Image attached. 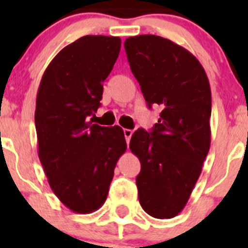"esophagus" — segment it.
<instances>
[{
    "mask_svg": "<svg viewBox=\"0 0 248 248\" xmlns=\"http://www.w3.org/2000/svg\"><path fill=\"white\" fill-rule=\"evenodd\" d=\"M131 135H133V130H130V129H124V137H125L126 143H129V141H130Z\"/></svg>",
    "mask_w": 248,
    "mask_h": 248,
    "instance_id": "34e87169",
    "label": "esophagus"
}]
</instances>
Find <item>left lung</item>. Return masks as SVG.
Instances as JSON below:
<instances>
[{"mask_svg":"<svg viewBox=\"0 0 248 248\" xmlns=\"http://www.w3.org/2000/svg\"><path fill=\"white\" fill-rule=\"evenodd\" d=\"M124 47L148 107L163 109L150 133L131 135L129 148L141 164L139 202L153 217L172 218L185 207L210 150V83L198 58L170 39L141 34Z\"/></svg>","mask_w":248,"mask_h":248,"instance_id":"left-lung-1","label":"left lung"}]
</instances>
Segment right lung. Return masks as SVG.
Returning <instances> with one entry per match:
<instances>
[{
  "label": "right lung",
  "mask_w": 248,
  "mask_h": 248,
  "mask_svg": "<svg viewBox=\"0 0 248 248\" xmlns=\"http://www.w3.org/2000/svg\"><path fill=\"white\" fill-rule=\"evenodd\" d=\"M119 37L84 36L48 64L37 92L38 157L50 189L77 214L105 202L118 160L126 150L120 126L88 118L99 108L103 82L120 52Z\"/></svg>",
  "instance_id": "obj_1"
}]
</instances>
